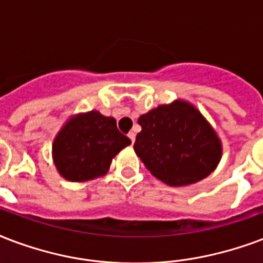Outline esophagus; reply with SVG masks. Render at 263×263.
<instances>
[{
  "label": "esophagus",
  "mask_w": 263,
  "mask_h": 263,
  "mask_svg": "<svg viewBox=\"0 0 263 263\" xmlns=\"http://www.w3.org/2000/svg\"><path fill=\"white\" fill-rule=\"evenodd\" d=\"M128 138H129V139H131L132 143H134V142H135L136 134H135V132H134V131H131V132H129V134H128Z\"/></svg>",
  "instance_id": "1"
}]
</instances>
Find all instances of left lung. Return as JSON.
<instances>
[{"instance_id": "left-lung-1", "label": "left lung", "mask_w": 263, "mask_h": 263, "mask_svg": "<svg viewBox=\"0 0 263 263\" xmlns=\"http://www.w3.org/2000/svg\"><path fill=\"white\" fill-rule=\"evenodd\" d=\"M134 149L156 178L172 186L196 183L220 160V142L193 106L175 102L140 116Z\"/></svg>"}]
</instances>
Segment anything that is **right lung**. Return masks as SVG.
I'll return each mask as SVG.
<instances>
[{"mask_svg":"<svg viewBox=\"0 0 263 263\" xmlns=\"http://www.w3.org/2000/svg\"><path fill=\"white\" fill-rule=\"evenodd\" d=\"M129 143L131 139L118 131L114 118L89 111L71 118L62 128L52 150L60 175L84 182L105 175L111 158Z\"/></svg>","mask_w":263,"mask_h":263,"instance_id":"1","label":"right lung"}]
</instances>
